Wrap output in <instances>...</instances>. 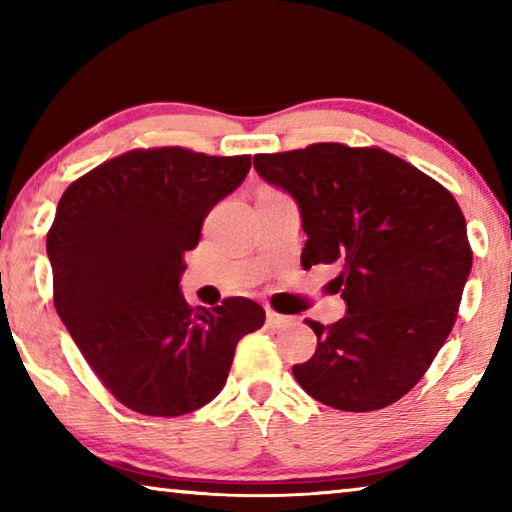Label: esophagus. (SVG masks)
Returning a JSON list of instances; mask_svg holds the SVG:
<instances>
[{"label": "esophagus", "instance_id": "34e87169", "mask_svg": "<svg viewBox=\"0 0 512 512\" xmlns=\"http://www.w3.org/2000/svg\"><path fill=\"white\" fill-rule=\"evenodd\" d=\"M266 323L271 327H287L293 323L291 316H282V314H275V311H266Z\"/></svg>", "mask_w": 512, "mask_h": 512}]
</instances>
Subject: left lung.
Segmentation results:
<instances>
[{
	"label": "left lung",
	"instance_id": "left-lung-1",
	"mask_svg": "<svg viewBox=\"0 0 512 512\" xmlns=\"http://www.w3.org/2000/svg\"><path fill=\"white\" fill-rule=\"evenodd\" d=\"M268 185L298 203L307 235L302 266L341 264L329 289L345 316L307 320L314 357L293 377L339 411H377L418 384L443 348L472 271L461 207L397 155L323 142L255 155Z\"/></svg>",
	"mask_w": 512,
	"mask_h": 512
}]
</instances>
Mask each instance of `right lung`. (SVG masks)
<instances>
[{
  "mask_svg": "<svg viewBox=\"0 0 512 512\" xmlns=\"http://www.w3.org/2000/svg\"><path fill=\"white\" fill-rule=\"evenodd\" d=\"M248 171L250 155L137 149L74 180L58 201L47 235L56 311L128 409L158 418L201 409L221 393L237 343L264 325L253 300L192 309L180 291L183 253Z\"/></svg>",
  "mask_w": 512,
  "mask_h": 512,
  "instance_id": "right-lung-1",
  "label": "right lung"
}]
</instances>
